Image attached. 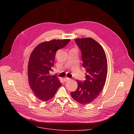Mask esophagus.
<instances>
[{"label": "esophagus", "mask_w": 134, "mask_h": 134, "mask_svg": "<svg viewBox=\"0 0 134 134\" xmlns=\"http://www.w3.org/2000/svg\"><path fill=\"white\" fill-rule=\"evenodd\" d=\"M64 80L65 82H67V81L70 80V79L69 78H68V77H65V78L64 79Z\"/></svg>", "instance_id": "esophagus-1"}]
</instances>
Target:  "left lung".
<instances>
[{"label": "left lung", "mask_w": 134, "mask_h": 134, "mask_svg": "<svg viewBox=\"0 0 134 134\" xmlns=\"http://www.w3.org/2000/svg\"><path fill=\"white\" fill-rule=\"evenodd\" d=\"M75 41L82 52L86 80L83 82L76 80L77 88L70 94L75 100L86 104L96 99L104 87L108 72L107 59L103 48L92 38L76 39Z\"/></svg>", "instance_id": "8db88e82"}]
</instances>
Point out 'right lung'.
<instances>
[{
    "instance_id": "obj_1",
    "label": "right lung",
    "mask_w": 134,
    "mask_h": 134,
    "mask_svg": "<svg viewBox=\"0 0 134 134\" xmlns=\"http://www.w3.org/2000/svg\"><path fill=\"white\" fill-rule=\"evenodd\" d=\"M69 41V39H58L42 42L31 54L28 64L29 82L35 97L42 101L53 97L62 84L55 75H50L49 72L54 66L57 51Z\"/></svg>"
}]
</instances>
